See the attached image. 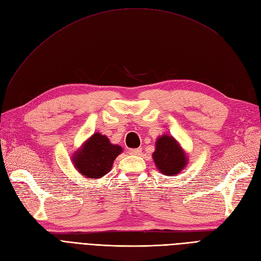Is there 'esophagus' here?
I'll use <instances>...</instances> for the list:
<instances>
[{"mask_svg": "<svg viewBox=\"0 0 261 261\" xmlns=\"http://www.w3.org/2000/svg\"><path fill=\"white\" fill-rule=\"evenodd\" d=\"M128 152H129V154H132V155H138V154H140V152H141V148L129 149Z\"/></svg>", "mask_w": 261, "mask_h": 261, "instance_id": "34e87169", "label": "esophagus"}]
</instances>
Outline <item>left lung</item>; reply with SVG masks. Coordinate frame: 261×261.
<instances>
[{
	"label": "left lung",
	"mask_w": 261,
	"mask_h": 261,
	"mask_svg": "<svg viewBox=\"0 0 261 261\" xmlns=\"http://www.w3.org/2000/svg\"><path fill=\"white\" fill-rule=\"evenodd\" d=\"M156 169L162 174L174 176L187 165V158L175 138L162 135L155 141V150L152 153Z\"/></svg>",
	"instance_id": "left-lung-1"
}]
</instances>
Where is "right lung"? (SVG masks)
<instances>
[{"mask_svg": "<svg viewBox=\"0 0 261 261\" xmlns=\"http://www.w3.org/2000/svg\"><path fill=\"white\" fill-rule=\"evenodd\" d=\"M122 151V147L110 143L107 136L94 133L74 153L72 159L75 169L83 176L100 178L112 169L115 158Z\"/></svg>", "mask_w": 261, "mask_h": 261, "instance_id": "obj_1", "label": "right lung"}]
</instances>
